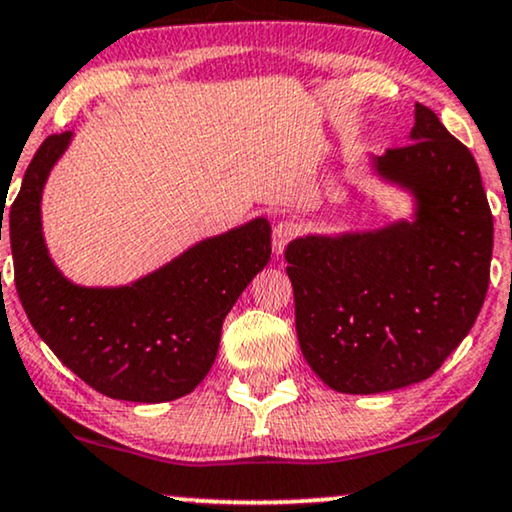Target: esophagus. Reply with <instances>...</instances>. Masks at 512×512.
Wrapping results in <instances>:
<instances>
[{
	"label": "esophagus",
	"instance_id": "1",
	"mask_svg": "<svg viewBox=\"0 0 512 512\" xmlns=\"http://www.w3.org/2000/svg\"><path fill=\"white\" fill-rule=\"evenodd\" d=\"M300 226L296 221H279L275 230H272V249H275V254H282L286 249V244H289L293 237L298 235Z\"/></svg>",
	"mask_w": 512,
	"mask_h": 512
}]
</instances>
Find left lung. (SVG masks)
<instances>
[{"label":"left lung","mask_w":512,"mask_h":512,"mask_svg":"<svg viewBox=\"0 0 512 512\" xmlns=\"http://www.w3.org/2000/svg\"><path fill=\"white\" fill-rule=\"evenodd\" d=\"M412 219L303 235L284 251L305 361L340 394L410 387L443 366L485 303L494 221L471 151L424 104L410 144L370 158Z\"/></svg>","instance_id":"left-lung-1"}]
</instances>
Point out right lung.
Listing matches in <instances>:
<instances>
[{"mask_svg": "<svg viewBox=\"0 0 512 512\" xmlns=\"http://www.w3.org/2000/svg\"><path fill=\"white\" fill-rule=\"evenodd\" d=\"M72 137L51 135L39 146L11 205L13 270L27 319L104 396L165 403L191 394L212 368L230 307L270 261V223L258 216L200 240L132 284H74L53 263L41 228L48 174Z\"/></svg>", "mask_w": 512, "mask_h": 512, "instance_id": "1", "label": "right lung"}]
</instances>
